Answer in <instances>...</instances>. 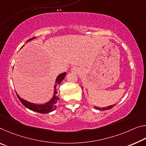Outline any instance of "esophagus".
I'll return each instance as SVG.
<instances>
[{
	"instance_id": "1",
	"label": "esophagus",
	"mask_w": 146,
	"mask_h": 146,
	"mask_svg": "<svg viewBox=\"0 0 146 146\" xmlns=\"http://www.w3.org/2000/svg\"><path fill=\"white\" fill-rule=\"evenodd\" d=\"M77 71V70H76L75 68H72V71H73V72H74V71Z\"/></svg>"
}]
</instances>
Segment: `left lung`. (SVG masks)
<instances>
[{
	"label": "left lung",
	"mask_w": 146,
	"mask_h": 146,
	"mask_svg": "<svg viewBox=\"0 0 146 146\" xmlns=\"http://www.w3.org/2000/svg\"><path fill=\"white\" fill-rule=\"evenodd\" d=\"M114 106H115V105H111V106H107V107H106V108H105V107H104V108H99V107H97V106H95V108H96V109L99 110H109V109H110V108H113Z\"/></svg>",
	"instance_id": "obj_1"
}]
</instances>
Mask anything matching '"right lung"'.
<instances>
[{
    "label": "right lung",
    "instance_id": "add662e5",
    "mask_svg": "<svg viewBox=\"0 0 146 146\" xmlns=\"http://www.w3.org/2000/svg\"><path fill=\"white\" fill-rule=\"evenodd\" d=\"M34 38H35V37H34V38L29 39L28 41L32 40V39ZM66 73H63L58 76V77L56 78V84L54 86V96H53L52 99L49 101V102L44 104V105H36V104L28 102V101L21 98L17 94V98L25 107H27V108H29V109L31 110L32 111H35V112L41 113V114H46V113L52 112V111L54 110L55 108H56V103L59 100L58 97L56 96L58 92L56 91V88L57 86L60 84V83L62 82V80H63L65 77H66Z\"/></svg>",
    "mask_w": 146,
    "mask_h": 146
}]
</instances>
